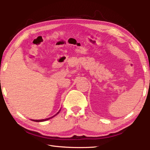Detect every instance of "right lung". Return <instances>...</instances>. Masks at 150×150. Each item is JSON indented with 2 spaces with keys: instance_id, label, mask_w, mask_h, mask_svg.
Instances as JSON below:
<instances>
[{
  "instance_id": "right-lung-1",
  "label": "right lung",
  "mask_w": 150,
  "mask_h": 150,
  "mask_svg": "<svg viewBox=\"0 0 150 150\" xmlns=\"http://www.w3.org/2000/svg\"><path fill=\"white\" fill-rule=\"evenodd\" d=\"M60 111V110H59ZM59 111L56 114V115H57L58 113L59 112ZM55 115H54V116H55ZM54 116H52V117H50V118H46V119H42V120H32V121H34V122H44V121H46V120H49V119H50V118H53L54 117Z\"/></svg>"
}]
</instances>
